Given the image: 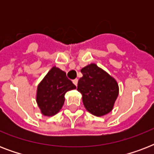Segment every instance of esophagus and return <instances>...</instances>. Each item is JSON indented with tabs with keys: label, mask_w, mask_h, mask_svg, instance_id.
Returning <instances> with one entry per match:
<instances>
[{
	"label": "esophagus",
	"mask_w": 154,
	"mask_h": 154,
	"mask_svg": "<svg viewBox=\"0 0 154 154\" xmlns=\"http://www.w3.org/2000/svg\"><path fill=\"white\" fill-rule=\"evenodd\" d=\"M77 82H78V80H77V79L72 80V83H73V84H74L75 85H76V86H77Z\"/></svg>",
	"instance_id": "1"
}]
</instances>
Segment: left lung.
Returning a JSON list of instances; mask_svg holds the SVG:
<instances>
[{
	"label": "left lung",
	"instance_id": "1",
	"mask_svg": "<svg viewBox=\"0 0 154 154\" xmlns=\"http://www.w3.org/2000/svg\"><path fill=\"white\" fill-rule=\"evenodd\" d=\"M81 72L83 77L78 81L77 90L85 109L97 117L107 114L118 96L117 82L95 64L82 68Z\"/></svg>",
	"mask_w": 154,
	"mask_h": 154
}]
</instances>
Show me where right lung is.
<instances>
[{"label":"right lung","mask_w":154,"mask_h":154,"mask_svg":"<svg viewBox=\"0 0 154 154\" xmlns=\"http://www.w3.org/2000/svg\"><path fill=\"white\" fill-rule=\"evenodd\" d=\"M76 89L64 71L53 67L37 88V102L45 116H53L59 112L65 102L66 92Z\"/></svg>","instance_id":"add662e5"}]
</instances>
